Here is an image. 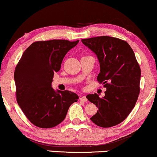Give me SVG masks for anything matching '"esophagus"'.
Returning a JSON list of instances; mask_svg holds the SVG:
<instances>
[{"label":"esophagus","mask_w":157,"mask_h":157,"mask_svg":"<svg viewBox=\"0 0 157 157\" xmlns=\"http://www.w3.org/2000/svg\"><path fill=\"white\" fill-rule=\"evenodd\" d=\"M79 100L80 101H87V99H86V97L85 96H82V97L79 98Z\"/></svg>","instance_id":"34e87169"}]
</instances>
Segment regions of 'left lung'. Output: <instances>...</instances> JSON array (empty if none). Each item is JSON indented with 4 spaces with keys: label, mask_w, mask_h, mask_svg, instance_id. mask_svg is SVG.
<instances>
[{
    "label": "left lung",
    "mask_w": 157,
    "mask_h": 157,
    "mask_svg": "<svg viewBox=\"0 0 157 157\" xmlns=\"http://www.w3.org/2000/svg\"><path fill=\"white\" fill-rule=\"evenodd\" d=\"M82 42L97 56L100 65L97 79L106 88L101 98L97 94L86 97L99 109L91 121L102 128L118 125L134 108L140 93L141 71L135 53L127 42L111 36L93 37Z\"/></svg>",
    "instance_id": "1"
}]
</instances>
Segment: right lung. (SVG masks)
Returning a JSON list of instances; mask_svg holds the SVG:
<instances>
[{
	"label": "right lung",
	"mask_w": 157,
	"mask_h": 157,
	"mask_svg": "<svg viewBox=\"0 0 157 157\" xmlns=\"http://www.w3.org/2000/svg\"><path fill=\"white\" fill-rule=\"evenodd\" d=\"M78 42L60 39L34 42L15 67L17 101L29 121L37 127H55L64 120L72 103L78 101L75 93L53 90L51 83L65 56Z\"/></svg>",
	"instance_id": "1"
}]
</instances>
